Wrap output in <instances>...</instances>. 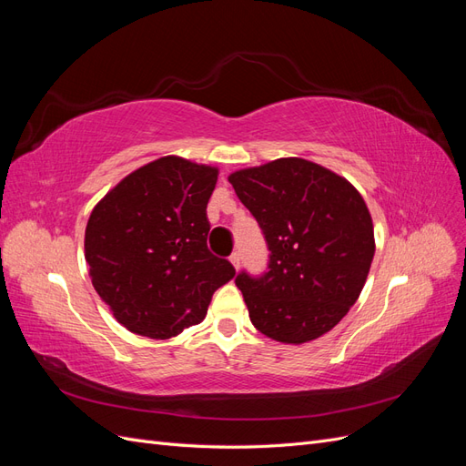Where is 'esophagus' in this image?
<instances>
[{
    "label": "esophagus",
    "mask_w": 466,
    "mask_h": 466,
    "mask_svg": "<svg viewBox=\"0 0 466 466\" xmlns=\"http://www.w3.org/2000/svg\"><path fill=\"white\" fill-rule=\"evenodd\" d=\"M229 260H231V264H233L235 268L241 266V255H238V252H233V255L229 257Z\"/></svg>",
    "instance_id": "esophagus-1"
}]
</instances>
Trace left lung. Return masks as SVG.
Masks as SVG:
<instances>
[{
  "mask_svg": "<svg viewBox=\"0 0 466 466\" xmlns=\"http://www.w3.org/2000/svg\"><path fill=\"white\" fill-rule=\"evenodd\" d=\"M270 255L262 274L235 278L257 330L303 344L332 330L356 303L375 255L360 192L317 163L288 157L229 177Z\"/></svg>",
  "mask_w": 466,
  "mask_h": 466,
  "instance_id": "8db88e82",
  "label": "left lung"
}]
</instances>
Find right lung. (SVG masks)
<instances>
[{"label": "right lung", "instance_id": "add662e5", "mask_svg": "<svg viewBox=\"0 0 466 466\" xmlns=\"http://www.w3.org/2000/svg\"><path fill=\"white\" fill-rule=\"evenodd\" d=\"M218 168L161 157L112 188L86 229L93 288L126 329L165 340L198 324L235 276L208 248Z\"/></svg>", "mask_w": 466, "mask_h": 466}]
</instances>
